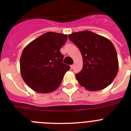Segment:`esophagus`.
<instances>
[{
	"instance_id": "1",
	"label": "esophagus",
	"mask_w": 131,
	"mask_h": 131,
	"mask_svg": "<svg viewBox=\"0 0 131 131\" xmlns=\"http://www.w3.org/2000/svg\"><path fill=\"white\" fill-rule=\"evenodd\" d=\"M70 67H71V69H73V68H74V65H73V64L71 65V66H70Z\"/></svg>"
}]
</instances>
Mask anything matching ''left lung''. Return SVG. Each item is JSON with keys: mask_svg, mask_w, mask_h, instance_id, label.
I'll return each mask as SVG.
<instances>
[{"mask_svg": "<svg viewBox=\"0 0 131 131\" xmlns=\"http://www.w3.org/2000/svg\"><path fill=\"white\" fill-rule=\"evenodd\" d=\"M68 38L83 56L82 70L75 75L79 83L91 91H100L109 86L119 69L117 54L112 42L90 31L73 33Z\"/></svg>", "mask_w": 131, "mask_h": 131, "instance_id": "1", "label": "left lung"}]
</instances>
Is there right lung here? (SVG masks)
Masks as SVG:
<instances>
[{
	"label": "right lung",
	"mask_w": 131,
	"mask_h": 131,
	"mask_svg": "<svg viewBox=\"0 0 131 131\" xmlns=\"http://www.w3.org/2000/svg\"><path fill=\"white\" fill-rule=\"evenodd\" d=\"M68 36L48 32L27 45L20 58V71L23 79L31 89L40 93L55 91L63 75L70 69L63 63L60 48Z\"/></svg>",
	"instance_id": "obj_1"
}]
</instances>
